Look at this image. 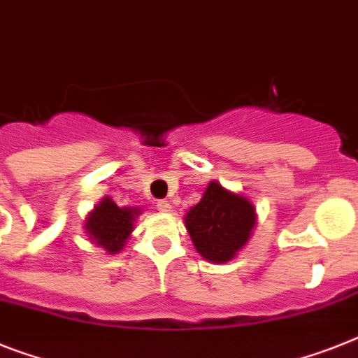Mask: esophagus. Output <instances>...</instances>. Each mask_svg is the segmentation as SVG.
<instances>
[{"mask_svg": "<svg viewBox=\"0 0 358 358\" xmlns=\"http://www.w3.org/2000/svg\"><path fill=\"white\" fill-rule=\"evenodd\" d=\"M156 207H158L162 213H169L171 211V203L167 202V200H158V202H156Z\"/></svg>", "mask_w": 358, "mask_h": 358, "instance_id": "esophagus-1", "label": "esophagus"}]
</instances>
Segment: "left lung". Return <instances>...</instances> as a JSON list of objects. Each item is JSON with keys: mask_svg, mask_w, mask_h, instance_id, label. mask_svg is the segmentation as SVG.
<instances>
[{"mask_svg": "<svg viewBox=\"0 0 358 358\" xmlns=\"http://www.w3.org/2000/svg\"><path fill=\"white\" fill-rule=\"evenodd\" d=\"M257 216L248 196L211 180L202 200L189 209L184 222L198 255L207 262L224 264L233 260L248 244Z\"/></svg>", "mask_w": 358, "mask_h": 358, "instance_id": "obj_1", "label": "left lung"}]
</instances>
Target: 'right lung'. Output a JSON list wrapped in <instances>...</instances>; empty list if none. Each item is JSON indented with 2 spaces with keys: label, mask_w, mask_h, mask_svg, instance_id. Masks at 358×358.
Masks as SVG:
<instances>
[{
  "label": "right lung",
  "mask_w": 358,
  "mask_h": 358,
  "mask_svg": "<svg viewBox=\"0 0 358 358\" xmlns=\"http://www.w3.org/2000/svg\"><path fill=\"white\" fill-rule=\"evenodd\" d=\"M140 215V207H120L110 196H103L87 215L83 229L92 244L109 255H118L127 244Z\"/></svg>",
  "instance_id": "1"
}]
</instances>
